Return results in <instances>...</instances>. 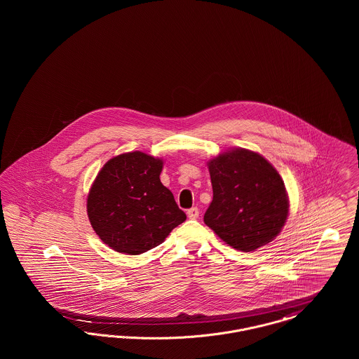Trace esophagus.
I'll list each match as a JSON object with an SVG mask.
<instances>
[{
  "instance_id": "1",
  "label": "esophagus",
  "mask_w": 359,
  "mask_h": 359,
  "mask_svg": "<svg viewBox=\"0 0 359 359\" xmlns=\"http://www.w3.org/2000/svg\"><path fill=\"white\" fill-rule=\"evenodd\" d=\"M187 215L189 219H196L199 217V208L198 207H192L187 210Z\"/></svg>"
}]
</instances>
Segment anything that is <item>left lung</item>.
Returning <instances> with one entry per match:
<instances>
[{
	"instance_id": "left-lung-1",
	"label": "left lung",
	"mask_w": 359,
	"mask_h": 359,
	"mask_svg": "<svg viewBox=\"0 0 359 359\" xmlns=\"http://www.w3.org/2000/svg\"><path fill=\"white\" fill-rule=\"evenodd\" d=\"M212 202L205 223L227 245L253 252L285 224L290 201L284 182L261 154L233 149L208 161Z\"/></svg>"
}]
</instances>
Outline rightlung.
<instances>
[{
    "mask_svg": "<svg viewBox=\"0 0 359 359\" xmlns=\"http://www.w3.org/2000/svg\"><path fill=\"white\" fill-rule=\"evenodd\" d=\"M163 160L142 152L110 158L87 196L94 231L113 250L137 256L170 236L186 221L171 191L160 182Z\"/></svg>",
    "mask_w": 359,
    "mask_h": 359,
    "instance_id": "obj_1",
    "label": "right lung"
}]
</instances>
